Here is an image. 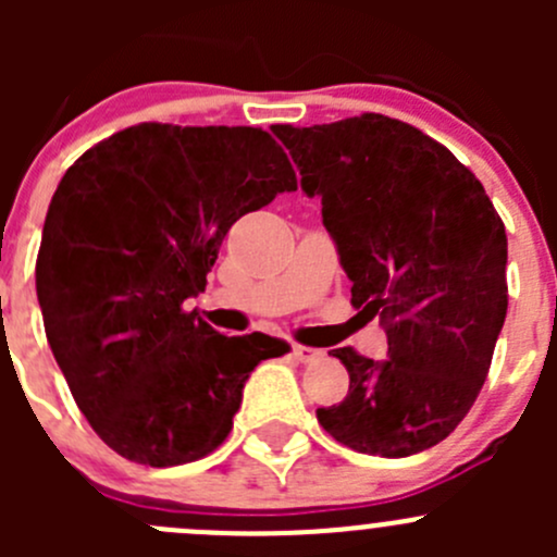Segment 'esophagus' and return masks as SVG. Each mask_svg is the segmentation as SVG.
Instances as JSON below:
<instances>
[{
  "label": "esophagus",
  "mask_w": 557,
  "mask_h": 557,
  "mask_svg": "<svg viewBox=\"0 0 557 557\" xmlns=\"http://www.w3.org/2000/svg\"><path fill=\"white\" fill-rule=\"evenodd\" d=\"M290 352H294L296 361H301V363H312L323 356V350H318V347H307V345H294L290 347Z\"/></svg>",
  "instance_id": "obj_1"
}]
</instances>
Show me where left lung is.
<instances>
[{"mask_svg": "<svg viewBox=\"0 0 557 557\" xmlns=\"http://www.w3.org/2000/svg\"><path fill=\"white\" fill-rule=\"evenodd\" d=\"M320 196L352 307L380 318L385 361L331 350L350 387L318 423L356 453L407 458L458 429L507 318V232L480 180L409 123L363 112L272 126Z\"/></svg>", "mask_w": 557, "mask_h": 557, "instance_id": "obj_1", "label": "left lung"}]
</instances>
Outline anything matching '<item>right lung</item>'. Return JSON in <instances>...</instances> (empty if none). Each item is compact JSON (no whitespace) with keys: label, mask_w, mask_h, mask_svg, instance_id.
<instances>
[{"label":"right lung","mask_w":557,"mask_h":557,"mask_svg":"<svg viewBox=\"0 0 557 557\" xmlns=\"http://www.w3.org/2000/svg\"><path fill=\"white\" fill-rule=\"evenodd\" d=\"M263 128L137 123L66 170L45 215L37 299L45 336L99 440L143 466L223 445L243 387L288 345L223 336L185 312L228 228L296 190Z\"/></svg>","instance_id":"add662e5"}]
</instances>
